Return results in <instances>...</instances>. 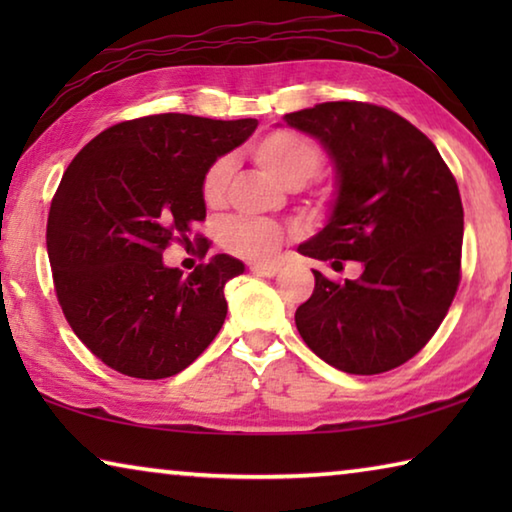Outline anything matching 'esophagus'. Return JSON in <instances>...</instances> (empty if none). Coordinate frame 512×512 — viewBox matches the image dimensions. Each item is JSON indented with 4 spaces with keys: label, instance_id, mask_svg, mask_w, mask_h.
Instances as JSON below:
<instances>
[{
    "label": "esophagus",
    "instance_id": "34e87169",
    "mask_svg": "<svg viewBox=\"0 0 512 512\" xmlns=\"http://www.w3.org/2000/svg\"><path fill=\"white\" fill-rule=\"evenodd\" d=\"M250 271L257 273V275H264V277H273L277 271H280V264H275V262H253V264H250Z\"/></svg>",
    "mask_w": 512,
    "mask_h": 512
}]
</instances>
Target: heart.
Instances as JSON below:
<instances>
[{
    "instance_id": "1",
    "label": "heart",
    "mask_w": 512,
    "mask_h": 512,
    "mask_svg": "<svg viewBox=\"0 0 512 512\" xmlns=\"http://www.w3.org/2000/svg\"><path fill=\"white\" fill-rule=\"evenodd\" d=\"M250 155L264 171L271 173L282 185L298 189L316 176L323 167V153L318 146L291 131H275L264 135L250 146ZM232 173L228 158L214 160L201 180V196L207 205H219L223 201ZM284 232L275 223L235 219L223 228V246L239 257L264 259L280 248Z\"/></svg>"
}]
</instances>
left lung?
<instances>
[{"label":"left lung","mask_w":512,"mask_h":512,"mask_svg":"<svg viewBox=\"0 0 512 512\" xmlns=\"http://www.w3.org/2000/svg\"><path fill=\"white\" fill-rule=\"evenodd\" d=\"M284 124L318 140L334 169L327 221L298 253L361 262L357 280L314 271V293L296 309L302 341L350 375L402 366L443 323L461 280L463 205L452 171L388 108L327 101L289 112Z\"/></svg>","instance_id":"obj_1"}]
</instances>
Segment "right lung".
Segmentation results:
<instances>
[{"mask_svg": "<svg viewBox=\"0 0 512 512\" xmlns=\"http://www.w3.org/2000/svg\"><path fill=\"white\" fill-rule=\"evenodd\" d=\"M257 119L153 115L103 131L69 164L51 201L47 253L74 334L121 375H178L228 314L244 262L214 255L183 275L164 248L205 219L203 173L244 144Z\"/></svg>", "mask_w": 512, "mask_h": 512, "instance_id": "obj_1", "label": "right lung"}]
</instances>
